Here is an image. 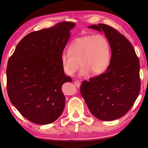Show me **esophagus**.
Returning <instances> with one entry per match:
<instances>
[{
    "label": "esophagus",
    "mask_w": 148,
    "mask_h": 148,
    "mask_svg": "<svg viewBox=\"0 0 148 148\" xmlns=\"http://www.w3.org/2000/svg\"><path fill=\"white\" fill-rule=\"evenodd\" d=\"M74 84L76 85V86L77 87H79L81 86V83L79 81H77V80H75L74 82Z\"/></svg>",
    "instance_id": "obj_1"
}]
</instances>
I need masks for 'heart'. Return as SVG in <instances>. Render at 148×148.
I'll list each match as a JSON object with an SVG mask.
<instances>
[{
    "instance_id": "1",
    "label": "heart",
    "mask_w": 148,
    "mask_h": 148,
    "mask_svg": "<svg viewBox=\"0 0 148 148\" xmlns=\"http://www.w3.org/2000/svg\"><path fill=\"white\" fill-rule=\"evenodd\" d=\"M111 56V46L101 34L86 36L74 40L69 51H63L61 62L64 72L73 76L80 65L79 76L103 74L108 69Z\"/></svg>"
}]
</instances>
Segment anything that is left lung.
I'll use <instances>...</instances> for the list:
<instances>
[{
  "mask_svg": "<svg viewBox=\"0 0 148 148\" xmlns=\"http://www.w3.org/2000/svg\"><path fill=\"white\" fill-rule=\"evenodd\" d=\"M88 28L101 32L108 39L111 50L106 71L81 85V93L92 114L102 121H112L129 111L139 94V60L128 40L105 24Z\"/></svg>",
  "mask_w": 148,
  "mask_h": 148,
  "instance_id": "8db88e82",
  "label": "left lung"
}]
</instances>
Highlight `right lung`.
Listing matches in <instances>:
<instances>
[{"label":"right lung","instance_id":"add662e5","mask_svg":"<svg viewBox=\"0 0 148 148\" xmlns=\"http://www.w3.org/2000/svg\"><path fill=\"white\" fill-rule=\"evenodd\" d=\"M74 26L72 22H62L29 34L9 59V99L22 116L34 123H51L64 111L62 86L72 79L63 70L61 55Z\"/></svg>","mask_w":148,"mask_h":148}]
</instances>
